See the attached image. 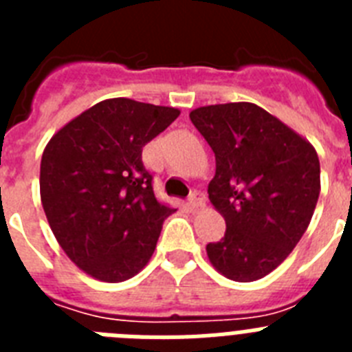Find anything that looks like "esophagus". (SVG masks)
Here are the masks:
<instances>
[{"label":"esophagus","mask_w":352,"mask_h":352,"mask_svg":"<svg viewBox=\"0 0 352 352\" xmlns=\"http://www.w3.org/2000/svg\"><path fill=\"white\" fill-rule=\"evenodd\" d=\"M204 204H206V197H204V194H201V192H194V194L190 195V199H188V206H190L192 210L204 208Z\"/></svg>","instance_id":"esophagus-1"}]
</instances>
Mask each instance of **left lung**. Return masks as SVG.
I'll return each instance as SVG.
<instances>
[{
	"label": "left lung",
	"instance_id": "left-lung-1",
	"mask_svg": "<svg viewBox=\"0 0 352 352\" xmlns=\"http://www.w3.org/2000/svg\"><path fill=\"white\" fill-rule=\"evenodd\" d=\"M217 160L210 201L226 234L206 245L213 268L236 282L259 280L282 264L307 231L321 166L312 144L250 102L197 107L190 113Z\"/></svg>",
	"mask_w": 352,
	"mask_h": 352
}]
</instances>
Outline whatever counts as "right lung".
Here are the masks:
<instances>
[{"instance_id":"add662e5","label":"right lung","mask_w":352,"mask_h":352,"mask_svg":"<svg viewBox=\"0 0 352 352\" xmlns=\"http://www.w3.org/2000/svg\"><path fill=\"white\" fill-rule=\"evenodd\" d=\"M178 116L174 107L109 98L68 121L43 149L40 199L51 231L96 280L138 275L176 211L155 197L142 148Z\"/></svg>"}]
</instances>
